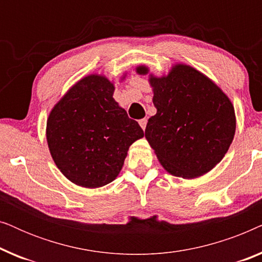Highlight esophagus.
<instances>
[{"mask_svg": "<svg viewBox=\"0 0 262 262\" xmlns=\"http://www.w3.org/2000/svg\"><path fill=\"white\" fill-rule=\"evenodd\" d=\"M139 125H141V127L143 128V130H145V126H146V119H141L138 121Z\"/></svg>", "mask_w": 262, "mask_h": 262, "instance_id": "esophagus-1", "label": "esophagus"}]
</instances>
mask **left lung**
Wrapping results in <instances>:
<instances>
[{
  "instance_id": "left-lung-1",
  "label": "left lung",
  "mask_w": 262,
  "mask_h": 262,
  "mask_svg": "<svg viewBox=\"0 0 262 262\" xmlns=\"http://www.w3.org/2000/svg\"><path fill=\"white\" fill-rule=\"evenodd\" d=\"M148 75L149 68H136ZM157 112L149 118L145 138L160 163L174 177L206 174L227 154L236 130L234 106L209 77L177 64L167 76L149 75Z\"/></svg>"
}]
</instances>
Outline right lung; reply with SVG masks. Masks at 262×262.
I'll return each instance as SVG.
<instances>
[{
    "label": "right lung",
    "instance_id": "1",
    "mask_svg": "<svg viewBox=\"0 0 262 262\" xmlns=\"http://www.w3.org/2000/svg\"><path fill=\"white\" fill-rule=\"evenodd\" d=\"M114 84L102 75H88L53 107L46 139L56 166L68 180L87 188L112 182L127 150L144 132L113 99Z\"/></svg>",
    "mask_w": 262,
    "mask_h": 262
}]
</instances>
